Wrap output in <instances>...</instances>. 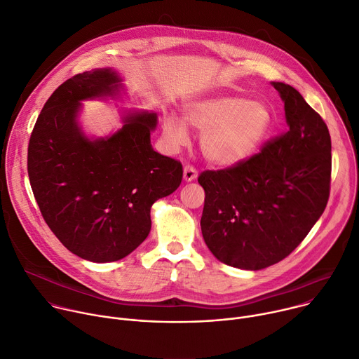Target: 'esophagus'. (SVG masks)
<instances>
[{
  "instance_id": "1",
  "label": "esophagus",
  "mask_w": 359,
  "mask_h": 359,
  "mask_svg": "<svg viewBox=\"0 0 359 359\" xmlns=\"http://www.w3.org/2000/svg\"><path fill=\"white\" fill-rule=\"evenodd\" d=\"M183 177H184L186 182H191V180L198 177V170L190 165H186L184 169H183Z\"/></svg>"
}]
</instances>
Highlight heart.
I'll list each match as a JSON object with an SVG mask.
<instances>
[{
	"mask_svg": "<svg viewBox=\"0 0 359 359\" xmlns=\"http://www.w3.org/2000/svg\"><path fill=\"white\" fill-rule=\"evenodd\" d=\"M184 119L202 133L203 156L222 168L239 165L250 157L264 143L273 124V114L265 103L227 94L210 95L187 104ZM185 123L173 113L165 118L166 137L176 146L189 140Z\"/></svg>",
	"mask_w": 359,
	"mask_h": 359,
	"instance_id": "1",
	"label": "heart"
}]
</instances>
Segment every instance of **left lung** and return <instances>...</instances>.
Here are the masks:
<instances>
[{"label": "left lung", "instance_id": "left-lung-1", "mask_svg": "<svg viewBox=\"0 0 359 359\" xmlns=\"http://www.w3.org/2000/svg\"><path fill=\"white\" fill-rule=\"evenodd\" d=\"M286 132L239 165L205 170L202 235L220 262L259 271L280 262L306 238L331 190V136L298 90L273 81Z\"/></svg>", "mask_w": 359, "mask_h": 359}]
</instances>
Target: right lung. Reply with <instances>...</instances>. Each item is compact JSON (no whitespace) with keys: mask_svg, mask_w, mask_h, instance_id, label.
Wrapping results in <instances>:
<instances>
[{"mask_svg":"<svg viewBox=\"0 0 359 359\" xmlns=\"http://www.w3.org/2000/svg\"><path fill=\"white\" fill-rule=\"evenodd\" d=\"M109 69L73 76L55 88L31 132L29 184L57 239L91 262H114L149 235L150 208L182 183L183 168L150 144L156 114H137L109 139L91 142L76 123L80 100L113 95Z\"/></svg>","mask_w":359,"mask_h":359,"instance_id":"right-lung-1","label":"right lung"}]
</instances>
